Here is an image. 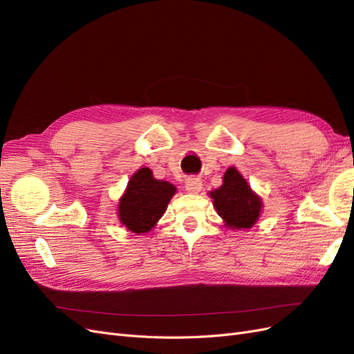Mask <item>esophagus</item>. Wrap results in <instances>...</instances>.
<instances>
[{"label": "esophagus", "mask_w": 354, "mask_h": 354, "mask_svg": "<svg viewBox=\"0 0 354 354\" xmlns=\"http://www.w3.org/2000/svg\"><path fill=\"white\" fill-rule=\"evenodd\" d=\"M185 187H186V190H187V194H192V195L199 194V192L202 190V181H201V178H198V177H189V178L186 180Z\"/></svg>", "instance_id": "34e87169"}]
</instances>
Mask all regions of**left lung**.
<instances>
[{
    "label": "left lung",
    "mask_w": 354,
    "mask_h": 354,
    "mask_svg": "<svg viewBox=\"0 0 354 354\" xmlns=\"http://www.w3.org/2000/svg\"><path fill=\"white\" fill-rule=\"evenodd\" d=\"M208 195L227 229H251L260 218L263 209L261 196L255 194L248 181L234 167L226 169L223 185L211 190Z\"/></svg>",
    "instance_id": "left-lung-1"
}]
</instances>
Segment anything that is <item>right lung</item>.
<instances>
[{"label": "right lung", "mask_w": 354, "mask_h": 354, "mask_svg": "<svg viewBox=\"0 0 354 354\" xmlns=\"http://www.w3.org/2000/svg\"><path fill=\"white\" fill-rule=\"evenodd\" d=\"M176 192L174 185L155 178L151 168L142 167L128 180L124 195L118 202L120 223L137 234L151 232L164 216Z\"/></svg>", "instance_id": "1"}]
</instances>
